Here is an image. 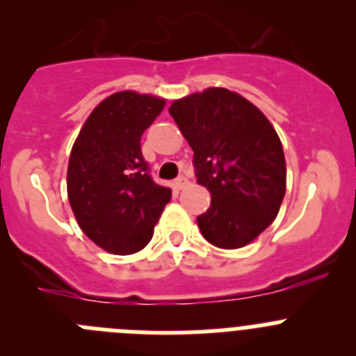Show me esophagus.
<instances>
[{
  "label": "esophagus",
  "instance_id": "esophagus-1",
  "mask_svg": "<svg viewBox=\"0 0 356 356\" xmlns=\"http://www.w3.org/2000/svg\"><path fill=\"white\" fill-rule=\"evenodd\" d=\"M187 184H188L187 178H185V176H180L178 180L172 181V188H175V191H181V188H184Z\"/></svg>",
  "mask_w": 356,
  "mask_h": 356
}]
</instances>
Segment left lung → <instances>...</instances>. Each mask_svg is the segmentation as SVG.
I'll return each mask as SVG.
<instances>
[{"label":"left lung","mask_w":356,"mask_h":356,"mask_svg":"<svg viewBox=\"0 0 356 356\" xmlns=\"http://www.w3.org/2000/svg\"><path fill=\"white\" fill-rule=\"evenodd\" d=\"M194 151L210 209L197 226L222 250L246 246L276 219L287 188L284 147L269 119L234 90L209 87L169 106Z\"/></svg>","instance_id":"8db88e82"}]
</instances>
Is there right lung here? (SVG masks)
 <instances>
[{"mask_svg": "<svg viewBox=\"0 0 356 356\" xmlns=\"http://www.w3.org/2000/svg\"><path fill=\"white\" fill-rule=\"evenodd\" d=\"M165 106L153 94L121 90L90 112L72 144L67 197L78 226L112 254L143 250L171 200L147 175L140 137Z\"/></svg>", "mask_w": 356, "mask_h": 356, "instance_id": "obj_1", "label": "right lung"}]
</instances>
